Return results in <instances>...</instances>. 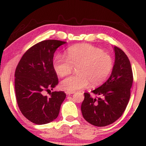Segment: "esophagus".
<instances>
[{
	"instance_id": "obj_1",
	"label": "esophagus",
	"mask_w": 146,
	"mask_h": 146,
	"mask_svg": "<svg viewBox=\"0 0 146 146\" xmlns=\"http://www.w3.org/2000/svg\"><path fill=\"white\" fill-rule=\"evenodd\" d=\"M75 93V92H70V91H66V94L67 95H70V94H72Z\"/></svg>"
}]
</instances>
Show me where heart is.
Wrapping results in <instances>:
<instances>
[{
    "mask_svg": "<svg viewBox=\"0 0 146 146\" xmlns=\"http://www.w3.org/2000/svg\"><path fill=\"white\" fill-rule=\"evenodd\" d=\"M54 69L60 77L69 74L76 68V74L62 81V89L74 92L90 83L95 86L104 81L113 68V60L101 49L90 44H78L67 50L66 58L57 56L54 60Z\"/></svg>",
    "mask_w": 146,
    "mask_h": 146,
    "instance_id": "1",
    "label": "heart"
}]
</instances>
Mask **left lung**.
Wrapping results in <instances>:
<instances>
[{"instance_id": "1", "label": "left lung", "mask_w": 146, "mask_h": 146, "mask_svg": "<svg viewBox=\"0 0 146 146\" xmlns=\"http://www.w3.org/2000/svg\"><path fill=\"white\" fill-rule=\"evenodd\" d=\"M115 62L111 76L99 88L92 91L98 98L84 93L81 111L86 120L95 126L111 124L121 116L130 98L133 73L130 62L122 50L117 46Z\"/></svg>"}]
</instances>
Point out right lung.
<instances>
[{
  "label": "right lung",
  "mask_w": 146,
  "mask_h": 146,
  "mask_svg": "<svg viewBox=\"0 0 146 146\" xmlns=\"http://www.w3.org/2000/svg\"><path fill=\"white\" fill-rule=\"evenodd\" d=\"M66 42L46 40L36 44L22 56L15 70V88L20 110L29 121L46 124L56 118L66 94L52 92L50 96L44 91L53 90L58 84L54 69L55 51Z\"/></svg>",
  "instance_id": "obj_1"
}]
</instances>
